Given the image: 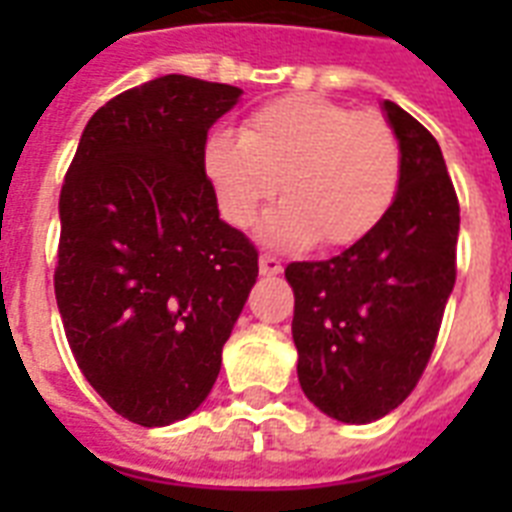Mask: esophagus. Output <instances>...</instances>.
Returning a JSON list of instances; mask_svg holds the SVG:
<instances>
[{"instance_id":"esophagus-1","label":"esophagus","mask_w":512,"mask_h":512,"mask_svg":"<svg viewBox=\"0 0 512 512\" xmlns=\"http://www.w3.org/2000/svg\"><path fill=\"white\" fill-rule=\"evenodd\" d=\"M260 273L263 276H276V273H281V260L279 257H273V255H260Z\"/></svg>"}]
</instances>
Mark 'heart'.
<instances>
[{"instance_id":"1","label":"heart","mask_w":512,"mask_h":512,"mask_svg":"<svg viewBox=\"0 0 512 512\" xmlns=\"http://www.w3.org/2000/svg\"><path fill=\"white\" fill-rule=\"evenodd\" d=\"M201 164L220 215L249 228L265 217L263 239L276 247H350L382 223L401 183V146L380 114L289 95L257 108L241 127L215 130Z\"/></svg>"}]
</instances>
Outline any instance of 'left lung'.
I'll list each match as a JSON object with an SVG mask.
<instances>
[{
  "mask_svg": "<svg viewBox=\"0 0 512 512\" xmlns=\"http://www.w3.org/2000/svg\"><path fill=\"white\" fill-rule=\"evenodd\" d=\"M401 146L393 207L369 236L321 263H289L297 380L332 420L364 425L414 390L454 289L460 204L436 138L393 100Z\"/></svg>",
  "mask_w": 512,
  "mask_h": 512,
  "instance_id": "obj_1",
  "label": "left lung"
}]
</instances>
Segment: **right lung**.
<instances>
[{"label":"right lung","mask_w":512,"mask_h":512,"mask_svg":"<svg viewBox=\"0 0 512 512\" xmlns=\"http://www.w3.org/2000/svg\"><path fill=\"white\" fill-rule=\"evenodd\" d=\"M244 92L167 74L87 122L60 191L55 300L82 374L116 414L162 428L196 412L257 281L220 220L201 151Z\"/></svg>","instance_id":"right-lung-1"}]
</instances>
